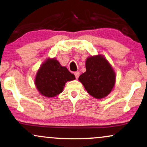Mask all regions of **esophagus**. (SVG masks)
<instances>
[{"instance_id":"1","label":"esophagus","mask_w":147,"mask_h":147,"mask_svg":"<svg viewBox=\"0 0 147 147\" xmlns=\"http://www.w3.org/2000/svg\"><path fill=\"white\" fill-rule=\"evenodd\" d=\"M74 75H75L76 79H78V77H79V76H80V72H79V71H76V72H74Z\"/></svg>"}]
</instances>
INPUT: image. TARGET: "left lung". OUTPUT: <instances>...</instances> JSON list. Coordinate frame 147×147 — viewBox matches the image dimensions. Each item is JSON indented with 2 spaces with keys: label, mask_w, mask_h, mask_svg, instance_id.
<instances>
[{
  "label": "left lung",
  "mask_w": 147,
  "mask_h": 147,
  "mask_svg": "<svg viewBox=\"0 0 147 147\" xmlns=\"http://www.w3.org/2000/svg\"><path fill=\"white\" fill-rule=\"evenodd\" d=\"M85 65L86 71L80 76L78 80L94 98H105L115 84L116 75L111 65L102 55L88 57Z\"/></svg>",
  "instance_id": "left-lung-1"
}]
</instances>
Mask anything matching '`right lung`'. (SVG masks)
<instances>
[{"mask_svg": "<svg viewBox=\"0 0 147 147\" xmlns=\"http://www.w3.org/2000/svg\"><path fill=\"white\" fill-rule=\"evenodd\" d=\"M75 79V76L56 59L48 58L38 70L34 84L40 94L52 98L63 92L67 82Z\"/></svg>", "mask_w": 147, "mask_h": 147, "instance_id": "obj_1", "label": "right lung"}]
</instances>
